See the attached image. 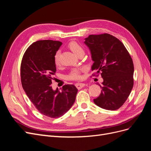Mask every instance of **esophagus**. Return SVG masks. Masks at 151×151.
<instances>
[{"instance_id": "esophagus-1", "label": "esophagus", "mask_w": 151, "mask_h": 151, "mask_svg": "<svg viewBox=\"0 0 151 151\" xmlns=\"http://www.w3.org/2000/svg\"><path fill=\"white\" fill-rule=\"evenodd\" d=\"M76 88L77 89H80L81 88H84V87L85 86V84H84V83H77V84H76Z\"/></svg>"}]
</instances>
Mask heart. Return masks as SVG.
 I'll return each instance as SVG.
<instances>
[{
    "label": "heart",
    "mask_w": 151,
    "mask_h": 151,
    "mask_svg": "<svg viewBox=\"0 0 151 151\" xmlns=\"http://www.w3.org/2000/svg\"><path fill=\"white\" fill-rule=\"evenodd\" d=\"M68 47L71 51L75 53L76 55L81 53H84V48L81 45L76 42H70L68 45ZM59 57H60V51H57L54 55V62L56 65H59ZM85 70L84 68H74L70 70L67 76V78L69 80L76 81L81 78V72Z\"/></svg>",
    "instance_id": "b5f03b06"
}]
</instances>
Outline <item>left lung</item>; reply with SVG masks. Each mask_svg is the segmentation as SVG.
I'll use <instances>...</instances> for the list:
<instances>
[{"label": "left lung", "mask_w": 151, "mask_h": 151, "mask_svg": "<svg viewBox=\"0 0 151 151\" xmlns=\"http://www.w3.org/2000/svg\"><path fill=\"white\" fill-rule=\"evenodd\" d=\"M84 43L94 61L92 70L103 77L102 89L94 103L99 107L116 110L126 101L134 86V67L129 52L120 41L108 33L91 35Z\"/></svg>", "instance_id": "1"}]
</instances>
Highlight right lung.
<instances>
[{
  "label": "right lung",
  "mask_w": 151,
  "mask_h": 151,
  "mask_svg": "<svg viewBox=\"0 0 151 151\" xmlns=\"http://www.w3.org/2000/svg\"><path fill=\"white\" fill-rule=\"evenodd\" d=\"M58 41L39 40L26 50L21 65L22 88L38 111L50 118L60 117L74 103L77 89L64 85L61 92L53 90V76L56 65L54 55L62 45Z\"/></svg>",
  "instance_id": "add662e5"
}]
</instances>
